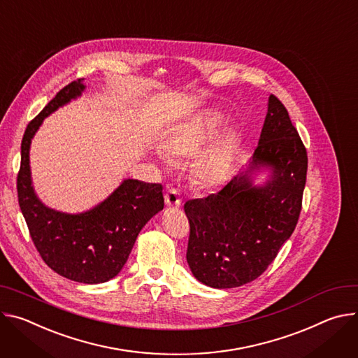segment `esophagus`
Listing matches in <instances>:
<instances>
[{"label":"esophagus","instance_id":"esophagus-1","mask_svg":"<svg viewBox=\"0 0 358 358\" xmlns=\"http://www.w3.org/2000/svg\"><path fill=\"white\" fill-rule=\"evenodd\" d=\"M165 203L168 206H172V208H179L182 205V197H180V193L178 189L172 187L166 192L165 194Z\"/></svg>","mask_w":358,"mask_h":358}]
</instances>
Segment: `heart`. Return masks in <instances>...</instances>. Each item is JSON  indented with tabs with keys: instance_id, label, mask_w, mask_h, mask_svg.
I'll return each instance as SVG.
<instances>
[{
	"instance_id": "1",
	"label": "heart",
	"mask_w": 358,
	"mask_h": 358,
	"mask_svg": "<svg viewBox=\"0 0 358 358\" xmlns=\"http://www.w3.org/2000/svg\"><path fill=\"white\" fill-rule=\"evenodd\" d=\"M223 116L212 109H203L175 128L164 142V150L173 157L193 155L215 136ZM231 162L230 136H216L194 161V173L205 185L219 186L224 182Z\"/></svg>"
}]
</instances>
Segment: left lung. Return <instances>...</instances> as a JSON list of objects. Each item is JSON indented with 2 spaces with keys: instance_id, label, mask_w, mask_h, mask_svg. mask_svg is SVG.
Listing matches in <instances>:
<instances>
[{
  "instance_id": "left-lung-1",
  "label": "left lung",
  "mask_w": 358,
  "mask_h": 358,
  "mask_svg": "<svg viewBox=\"0 0 358 358\" xmlns=\"http://www.w3.org/2000/svg\"><path fill=\"white\" fill-rule=\"evenodd\" d=\"M264 167L268 180L255 185L254 175ZM306 175V148L285 105L270 95L248 169L220 192L185 203L190 224L186 260L196 279L213 289L256 280L294 231Z\"/></svg>"
}]
</instances>
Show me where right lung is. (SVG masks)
<instances>
[{
	"label": "right lung",
	"mask_w": 358,
	"mask_h": 358,
	"mask_svg": "<svg viewBox=\"0 0 358 358\" xmlns=\"http://www.w3.org/2000/svg\"><path fill=\"white\" fill-rule=\"evenodd\" d=\"M83 81L62 88L28 124L21 143L17 190L31 239L48 267L69 280L98 285L122 270L139 231L165 202L162 185L136 179H125L103 202L83 213L58 212L39 201L31 179V141L47 116L81 96Z\"/></svg>",
	"instance_id": "1"
}]
</instances>
